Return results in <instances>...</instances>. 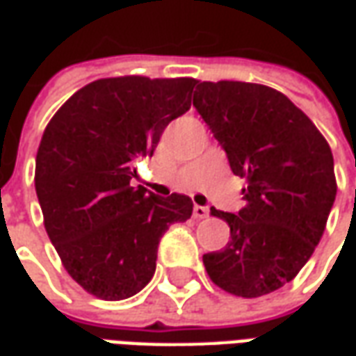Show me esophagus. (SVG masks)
<instances>
[{"mask_svg": "<svg viewBox=\"0 0 356 356\" xmlns=\"http://www.w3.org/2000/svg\"><path fill=\"white\" fill-rule=\"evenodd\" d=\"M193 216L199 218V220H201V218H207V216H209V209H207V207L195 205L193 207Z\"/></svg>", "mask_w": 356, "mask_h": 356, "instance_id": "34e87169", "label": "esophagus"}]
</instances>
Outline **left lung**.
Instances as JSON below:
<instances>
[{
    "label": "left lung",
    "mask_w": 356,
    "mask_h": 356,
    "mask_svg": "<svg viewBox=\"0 0 356 356\" xmlns=\"http://www.w3.org/2000/svg\"><path fill=\"white\" fill-rule=\"evenodd\" d=\"M193 107L245 178L238 214L211 209L230 226L228 245L203 254L216 286L236 297L272 293L314 253L335 201L334 157L312 120L274 88L199 82Z\"/></svg>",
    "instance_id": "1"
}]
</instances>
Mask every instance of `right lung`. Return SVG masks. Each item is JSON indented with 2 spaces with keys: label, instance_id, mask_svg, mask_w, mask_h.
Segmentation results:
<instances>
[{
  "label": "right lung",
  "instance_id": "add662e5",
  "mask_svg": "<svg viewBox=\"0 0 356 356\" xmlns=\"http://www.w3.org/2000/svg\"><path fill=\"white\" fill-rule=\"evenodd\" d=\"M195 78H102L45 126L36 155L44 226L65 270L88 293L128 299L149 284L157 247L191 216L188 195L132 188L136 159L153 155L170 120L191 107Z\"/></svg>",
  "mask_w": 356,
  "mask_h": 356
}]
</instances>
